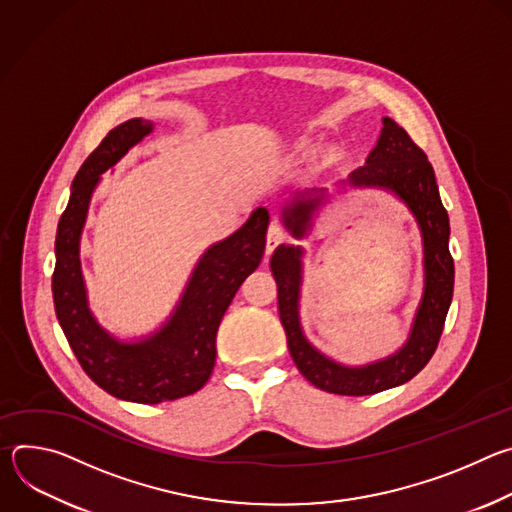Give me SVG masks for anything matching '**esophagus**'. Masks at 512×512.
I'll use <instances>...</instances> for the list:
<instances>
[{
	"instance_id": "34e87169",
	"label": "esophagus",
	"mask_w": 512,
	"mask_h": 512,
	"mask_svg": "<svg viewBox=\"0 0 512 512\" xmlns=\"http://www.w3.org/2000/svg\"><path fill=\"white\" fill-rule=\"evenodd\" d=\"M287 241V233L279 223H271L267 231V253H273L281 243Z\"/></svg>"
}]
</instances>
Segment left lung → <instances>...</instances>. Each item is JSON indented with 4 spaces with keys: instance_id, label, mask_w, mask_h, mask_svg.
I'll use <instances>...</instances> for the list:
<instances>
[{
    "instance_id": "left-lung-1",
    "label": "left lung",
    "mask_w": 512,
    "mask_h": 512,
    "mask_svg": "<svg viewBox=\"0 0 512 512\" xmlns=\"http://www.w3.org/2000/svg\"><path fill=\"white\" fill-rule=\"evenodd\" d=\"M352 184L383 186L401 196L415 214L425 253V291L407 344L391 358L362 369H346L314 350L302 334L298 300L302 283L300 247H277L271 257V271L277 281L279 318L287 336L289 354L300 373L318 389L334 395H375L413 379L442 338L446 316L454 296V259L450 255V218L435 184L433 168L425 152L399 127L385 117L377 148L364 166L350 174ZM318 198L296 200L285 208V225L296 237L308 227Z\"/></svg>"
}]
</instances>
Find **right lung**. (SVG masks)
I'll list each match as a JSON object with an SVG mask.
<instances>
[{
    "label": "right lung",
    "mask_w": 512,
    "mask_h": 512,
    "mask_svg": "<svg viewBox=\"0 0 512 512\" xmlns=\"http://www.w3.org/2000/svg\"><path fill=\"white\" fill-rule=\"evenodd\" d=\"M152 131L145 119L111 129L75 176L56 231L52 298L60 328L89 379L109 395L154 405L196 393L216 362V332L241 283L265 251L269 212L257 208L229 239L212 245L196 265L180 306L152 338L123 344L111 338L87 308L79 239L99 174L117 164L131 145Z\"/></svg>",
    "instance_id": "right-lung-1"
}]
</instances>
